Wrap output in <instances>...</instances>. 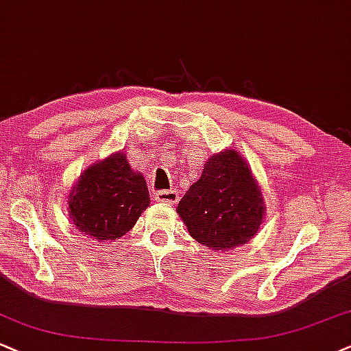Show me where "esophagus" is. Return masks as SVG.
I'll list each match as a JSON object with an SVG mask.
<instances>
[{
    "mask_svg": "<svg viewBox=\"0 0 351 351\" xmlns=\"http://www.w3.org/2000/svg\"><path fill=\"white\" fill-rule=\"evenodd\" d=\"M154 200L176 203L179 200V193H177L176 190H158V192L154 193Z\"/></svg>",
    "mask_w": 351,
    "mask_h": 351,
    "instance_id": "obj_1",
    "label": "esophagus"
}]
</instances>
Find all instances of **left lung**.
<instances>
[{"label": "left lung", "instance_id": "left-lung-1", "mask_svg": "<svg viewBox=\"0 0 351 351\" xmlns=\"http://www.w3.org/2000/svg\"><path fill=\"white\" fill-rule=\"evenodd\" d=\"M190 236L215 250L245 244L261 228L263 198L247 162L234 149L211 156L200 180L177 206Z\"/></svg>", "mask_w": 351, "mask_h": 351}]
</instances>
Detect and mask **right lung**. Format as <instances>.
<instances>
[{
    "mask_svg": "<svg viewBox=\"0 0 351 351\" xmlns=\"http://www.w3.org/2000/svg\"><path fill=\"white\" fill-rule=\"evenodd\" d=\"M70 216L81 232L115 241L135 226L149 206L145 177L133 172L123 153L86 169L71 190Z\"/></svg>",
    "mask_w": 351,
    "mask_h": 351,
    "instance_id": "1",
    "label": "right lung"
}]
</instances>
